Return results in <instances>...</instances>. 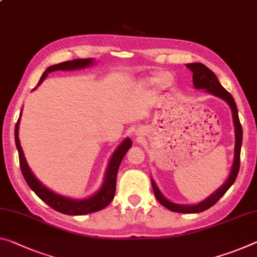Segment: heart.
<instances>
[{
    "label": "heart",
    "mask_w": 257,
    "mask_h": 257,
    "mask_svg": "<svg viewBox=\"0 0 257 257\" xmlns=\"http://www.w3.org/2000/svg\"><path fill=\"white\" fill-rule=\"evenodd\" d=\"M172 82V75L167 72H159L156 74V76H153L152 79L149 80L150 84H162V85H167Z\"/></svg>",
    "instance_id": "obj_1"
}]
</instances>
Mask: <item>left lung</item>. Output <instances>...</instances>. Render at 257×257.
<instances>
[{
  "label": "left lung",
  "mask_w": 257,
  "mask_h": 257,
  "mask_svg": "<svg viewBox=\"0 0 257 257\" xmlns=\"http://www.w3.org/2000/svg\"><path fill=\"white\" fill-rule=\"evenodd\" d=\"M186 67L193 73V84L194 88L197 89H205L206 91L210 92L211 95L217 96L223 100H225L229 106L231 107L232 112V119H233L234 124V135H235V145H234V159H233V165H232L231 172L229 175L227 181L224 184L218 187L213 194H210L208 198L205 200L197 203V205H178V203H174L172 201L167 200V199L162 195V193L159 190L156 183L152 180V187L153 192L158 201L161 203L162 206H165L166 208L169 210L175 211V213H183V214H194V213H201L203 210H207L210 208L211 206H214L219 199H221L227 190L230 189V186L233 184L237 175L239 173V167H240V150H241L242 144V128L240 124L239 115H238V109L235 101L229 91H226L225 89L222 87V84L219 83L216 75L214 74L213 71H210L208 67L201 63H192L187 64Z\"/></svg>",
  "instance_id": "1"
}]
</instances>
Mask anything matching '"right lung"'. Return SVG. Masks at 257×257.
Here are the masks:
<instances>
[{
	"label": "right lung",
	"instance_id": "1",
	"mask_svg": "<svg viewBox=\"0 0 257 257\" xmlns=\"http://www.w3.org/2000/svg\"><path fill=\"white\" fill-rule=\"evenodd\" d=\"M93 63V59L87 58V59H74V60H68V62H64L57 65H52V66L48 67L46 72L43 73L42 76L39 81V83L36 87L43 82V80L46 79L49 73L55 72V71H73V70H81V68L88 67ZM19 120L16 123L15 128V141L16 146H17L18 154H19V164L20 169H22L23 176L25 178L26 183L32 190L34 191L35 194L54 208L55 210L59 211L62 214L66 215H85L95 213L104 209L105 207L108 206L111 201L113 200L114 194H115V187H116V175L117 170H119V166L121 164L122 159L125 156L127 151L132 148V141L129 138L122 142V143L117 146V149L114 151L113 156L111 157V160L108 162L106 174H105L104 178V184L100 187L98 192H96L90 198L83 199V200H75V199L66 198L63 195L57 194L52 192L51 190H49L48 187L44 186L38 178L34 176V174L32 173L30 167H28L25 156H24L23 149L19 143V137H18V130H19Z\"/></svg>",
	"mask_w": 257,
	"mask_h": 257
}]
</instances>
